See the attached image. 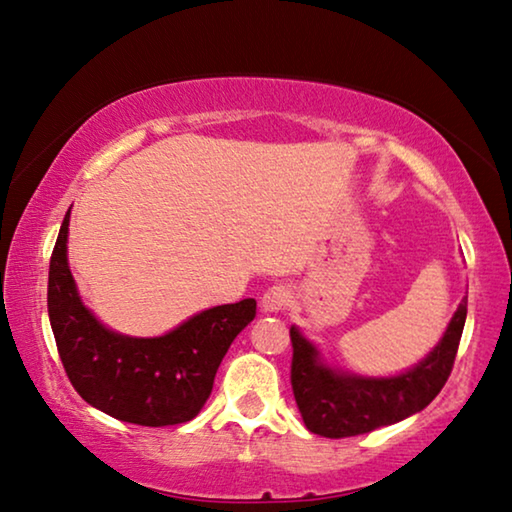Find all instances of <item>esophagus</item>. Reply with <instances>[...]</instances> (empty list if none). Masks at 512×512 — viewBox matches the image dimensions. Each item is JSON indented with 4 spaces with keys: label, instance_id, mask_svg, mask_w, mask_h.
Instances as JSON below:
<instances>
[{
    "label": "esophagus",
    "instance_id": "1",
    "mask_svg": "<svg viewBox=\"0 0 512 512\" xmlns=\"http://www.w3.org/2000/svg\"><path fill=\"white\" fill-rule=\"evenodd\" d=\"M288 304H290V288L286 286H272L261 299V306L265 313H281Z\"/></svg>",
    "mask_w": 512,
    "mask_h": 512
}]
</instances>
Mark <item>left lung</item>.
I'll return each instance as SVG.
<instances>
[{
	"mask_svg": "<svg viewBox=\"0 0 512 512\" xmlns=\"http://www.w3.org/2000/svg\"><path fill=\"white\" fill-rule=\"evenodd\" d=\"M465 317L467 299L451 317L438 347L413 370L388 379L333 370L320 358L315 345L292 326L290 383L306 429L324 438H351L420 413L449 379Z\"/></svg>",
	"mask_w": 512,
	"mask_h": 512,
	"instance_id": "left-lung-1",
	"label": "left lung"
}]
</instances>
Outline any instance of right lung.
<instances>
[{
  "label": "right lung",
  "instance_id": "add662e5",
  "mask_svg": "<svg viewBox=\"0 0 512 512\" xmlns=\"http://www.w3.org/2000/svg\"><path fill=\"white\" fill-rule=\"evenodd\" d=\"M67 224L70 211L58 231L47 286L49 324L67 379L90 406L115 420L140 426L190 422L211 397L231 342L256 317V301L208 308L158 338L115 333L83 306L74 286Z\"/></svg>",
  "mask_w": 512,
  "mask_h": 512
}]
</instances>
